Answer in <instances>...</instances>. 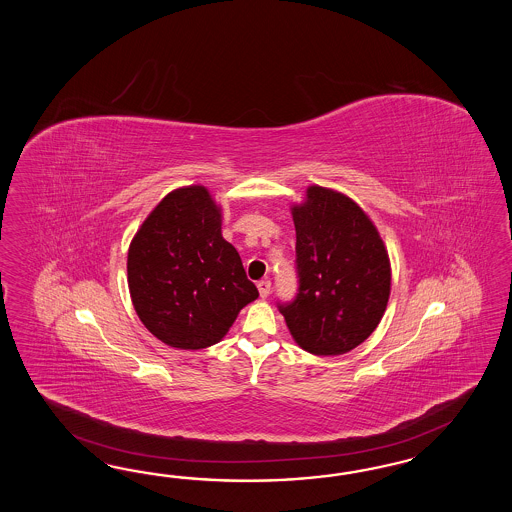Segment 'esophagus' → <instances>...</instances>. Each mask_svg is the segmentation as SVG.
<instances>
[{
	"label": "esophagus",
	"instance_id": "1",
	"mask_svg": "<svg viewBox=\"0 0 512 512\" xmlns=\"http://www.w3.org/2000/svg\"><path fill=\"white\" fill-rule=\"evenodd\" d=\"M257 289H259V295H261V298H266V296L270 295V291H272V283H270V279H261V281L257 283Z\"/></svg>",
	"mask_w": 512,
	"mask_h": 512
}]
</instances>
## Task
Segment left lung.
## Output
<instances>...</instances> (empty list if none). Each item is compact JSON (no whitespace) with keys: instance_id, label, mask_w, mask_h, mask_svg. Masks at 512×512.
<instances>
[{"instance_id":"1","label":"left lung","mask_w":512,"mask_h":512,"mask_svg":"<svg viewBox=\"0 0 512 512\" xmlns=\"http://www.w3.org/2000/svg\"><path fill=\"white\" fill-rule=\"evenodd\" d=\"M298 289L278 302L308 353L343 355L366 340L387 310L390 264L372 221L349 197L311 186L293 208Z\"/></svg>"}]
</instances>
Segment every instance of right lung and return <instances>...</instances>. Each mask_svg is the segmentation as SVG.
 <instances>
[{"mask_svg": "<svg viewBox=\"0 0 512 512\" xmlns=\"http://www.w3.org/2000/svg\"><path fill=\"white\" fill-rule=\"evenodd\" d=\"M127 281L140 321L178 349L214 345L259 296L202 186L172 191L146 217L129 246Z\"/></svg>", "mask_w": 512, "mask_h": 512, "instance_id": "right-lung-1", "label": "right lung"}]
</instances>
